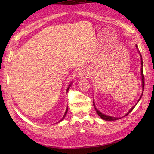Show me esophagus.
Returning a JSON list of instances; mask_svg holds the SVG:
<instances>
[{
    "instance_id": "obj_1",
    "label": "esophagus",
    "mask_w": 154,
    "mask_h": 154,
    "mask_svg": "<svg viewBox=\"0 0 154 154\" xmlns=\"http://www.w3.org/2000/svg\"><path fill=\"white\" fill-rule=\"evenodd\" d=\"M87 71L84 69V68H82L81 69H80V71H79L78 72V75L80 78H83V77H85L87 75Z\"/></svg>"
}]
</instances>
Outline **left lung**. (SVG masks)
Instances as JSON below:
<instances>
[{
  "mask_svg": "<svg viewBox=\"0 0 154 154\" xmlns=\"http://www.w3.org/2000/svg\"><path fill=\"white\" fill-rule=\"evenodd\" d=\"M136 48L137 49H138V48H137V45H136ZM139 54H140V53H139ZM140 56H141V76H142V78H141V80H142V87H143V92H142V94H141V96H140V97H139V100H138V101L137 102H139V101L140 100V99L141 98V97H142V95H143V91H144V74H143V60H142V57H141V54H140ZM93 105H94V108H95V109H96V112H97V114H98L100 116V118H101V119H104V120H105V121H115V120H118V119H119V118H115V117H112V116H107V115H105V114H103V113H101V112H100L99 111V110H97V109L96 108V106H95V105H94V102H93ZM135 106H136V105H135L134 106H132L131 109H130V110L128 112H127V114H126V115H125V116H127L128 114H129L130 112H131L133 110V109L135 108Z\"/></svg>",
  "mask_w": 154,
  "mask_h": 154,
  "instance_id": "1",
  "label": "left lung"
}]
</instances>
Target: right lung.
<instances>
[{
	"label": "right lung",
	"mask_w": 154,
	"mask_h": 154,
	"mask_svg": "<svg viewBox=\"0 0 154 154\" xmlns=\"http://www.w3.org/2000/svg\"><path fill=\"white\" fill-rule=\"evenodd\" d=\"M71 84H72V83H71V84H70L69 85V87L67 88V92L69 91V88H70V86H71ZM67 110H68V107H67V109H66V112H65V114L63 115V117L61 119V120H60V121H59V122H61V121H62L63 119V118H65V117H66V114H67Z\"/></svg>",
	"instance_id": "right-lung-1"
}]
</instances>
